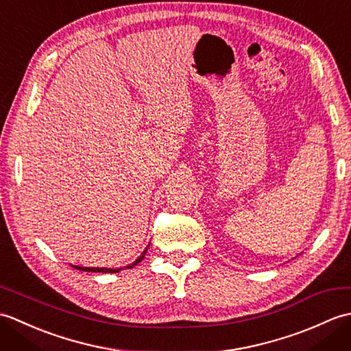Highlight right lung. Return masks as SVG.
<instances>
[{"mask_svg":"<svg viewBox=\"0 0 351 351\" xmlns=\"http://www.w3.org/2000/svg\"><path fill=\"white\" fill-rule=\"evenodd\" d=\"M147 250V249H146ZM146 250L143 252V253H141V255L136 259V261H134V263L132 264H130V265H126L125 268H132L134 265H137L138 263H140V261L141 259H143L145 258V255H146ZM73 267V265H72ZM73 268H77V270H81V271H98V273H119V271H121V270H123V268H99V267H73Z\"/></svg>","mask_w":351,"mask_h":351,"instance_id":"right-lung-1","label":"right lung"}]
</instances>
